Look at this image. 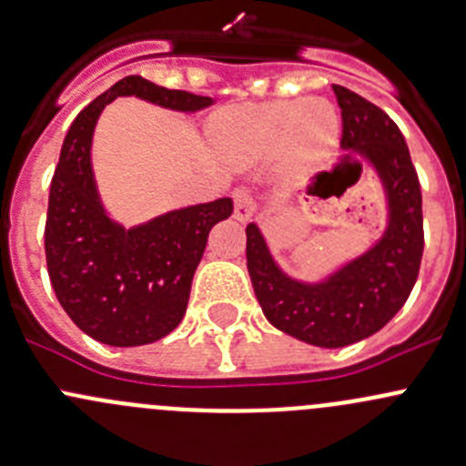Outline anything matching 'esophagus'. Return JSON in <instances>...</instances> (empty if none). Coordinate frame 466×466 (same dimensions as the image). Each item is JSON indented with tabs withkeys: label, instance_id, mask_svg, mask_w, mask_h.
I'll return each mask as SVG.
<instances>
[{
	"label": "esophagus",
	"instance_id": "esophagus-1",
	"mask_svg": "<svg viewBox=\"0 0 466 466\" xmlns=\"http://www.w3.org/2000/svg\"><path fill=\"white\" fill-rule=\"evenodd\" d=\"M232 200H234V216L238 220H248L255 211V198H252V191L248 187H237L232 191Z\"/></svg>",
	"mask_w": 466,
	"mask_h": 466
}]
</instances>
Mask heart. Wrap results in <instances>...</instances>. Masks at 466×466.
<instances>
[{
	"mask_svg": "<svg viewBox=\"0 0 466 466\" xmlns=\"http://www.w3.org/2000/svg\"><path fill=\"white\" fill-rule=\"evenodd\" d=\"M340 135L336 107L324 98L268 101L225 110L214 137L229 162L248 167L277 148V167L286 176H307L331 159Z\"/></svg>",
	"mask_w": 466,
	"mask_h": 466,
	"instance_id": "b5f03b06",
	"label": "heart"
}]
</instances>
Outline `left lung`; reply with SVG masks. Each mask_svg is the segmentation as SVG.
I'll list each match as a JSON object with an SVG mask.
<instances>
[{"label":"left lung","instance_id":"1","mask_svg":"<svg viewBox=\"0 0 466 466\" xmlns=\"http://www.w3.org/2000/svg\"><path fill=\"white\" fill-rule=\"evenodd\" d=\"M340 144L379 168L390 200L385 237L324 284L289 279L272 261L257 225H248V272L263 316L279 331L318 347H345L372 336L406 304L424 255L421 187L399 126L368 98L333 86ZM363 167V162H359ZM327 173H318L320 185Z\"/></svg>","mask_w":466,"mask_h":466}]
</instances>
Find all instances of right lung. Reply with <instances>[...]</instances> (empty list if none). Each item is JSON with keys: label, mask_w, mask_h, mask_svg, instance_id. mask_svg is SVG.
Returning <instances> with one entry per match:
<instances>
[{"label": "right lung", "mask_w": 466, "mask_h": 466, "mask_svg": "<svg viewBox=\"0 0 466 466\" xmlns=\"http://www.w3.org/2000/svg\"><path fill=\"white\" fill-rule=\"evenodd\" d=\"M130 94L171 110L211 106L209 96L126 76L83 107L69 126L49 187L46 270L74 324L112 347L148 345L180 324L209 229L232 214V200L220 198L171 211L135 229L107 218L94 187L89 142L103 107Z\"/></svg>", "instance_id": "right-lung-1"}]
</instances>
